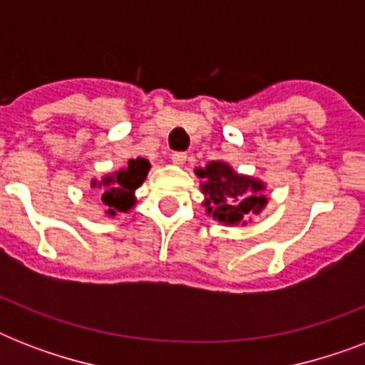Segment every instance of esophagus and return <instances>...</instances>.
<instances>
[{"label":"esophagus","instance_id":"1","mask_svg":"<svg viewBox=\"0 0 365 365\" xmlns=\"http://www.w3.org/2000/svg\"><path fill=\"white\" fill-rule=\"evenodd\" d=\"M170 159L174 165H183V163L187 160V153H183V151H174Z\"/></svg>","mask_w":365,"mask_h":365}]
</instances>
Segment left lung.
Here are the masks:
<instances>
[{"label": "left lung", "instance_id": "8db88e82", "mask_svg": "<svg viewBox=\"0 0 365 365\" xmlns=\"http://www.w3.org/2000/svg\"><path fill=\"white\" fill-rule=\"evenodd\" d=\"M202 178L200 189L205 193L206 214L227 225L246 223V216L259 214L267 205L263 195L265 183L254 178L237 174L223 160H210L205 168H197Z\"/></svg>", "mask_w": 365, "mask_h": 365}]
</instances>
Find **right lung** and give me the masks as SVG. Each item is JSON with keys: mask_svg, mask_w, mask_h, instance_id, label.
I'll return each mask as SVG.
<instances>
[{"mask_svg": "<svg viewBox=\"0 0 365 365\" xmlns=\"http://www.w3.org/2000/svg\"><path fill=\"white\" fill-rule=\"evenodd\" d=\"M149 165L148 159H130L128 165L121 170L108 174L100 182L93 180V187H98L102 191V202L108 206V216H115L117 212H128L132 206L136 205V191L143 183L145 176H148Z\"/></svg>", "mask_w": 365, "mask_h": 365, "instance_id": "obj_1", "label": "right lung"}]
</instances>
